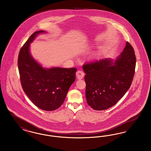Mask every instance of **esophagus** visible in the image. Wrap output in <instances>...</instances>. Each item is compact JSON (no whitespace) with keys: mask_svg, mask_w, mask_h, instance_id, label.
Segmentation results:
<instances>
[{"mask_svg":"<svg viewBox=\"0 0 151 151\" xmlns=\"http://www.w3.org/2000/svg\"><path fill=\"white\" fill-rule=\"evenodd\" d=\"M76 76H77V78L78 79H82L83 78L84 73L82 70H79L76 73Z\"/></svg>","mask_w":151,"mask_h":151,"instance_id":"1","label":"esophagus"}]
</instances>
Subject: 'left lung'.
<instances>
[{
    "instance_id": "left-lung-1",
    "label": "left lung",
    "mask_w": 151,
    "mask_h": 151,
    "mask_svg": "<svg viewBox=\"0 0 151 151\" xmlns=\"http://www.w3.org/2000/svg\"><path fill=\"white\" fill-rule=\"evenodd\" d=\"M128 42L114 61L111 59L84 64L87 102L95 110L115 105L129 89L134 77L136 58Z\"/></svg>"
}]
</instances>
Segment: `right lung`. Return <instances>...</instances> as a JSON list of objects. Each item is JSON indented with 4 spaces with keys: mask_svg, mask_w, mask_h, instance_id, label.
I'll return each instance as SVG.
<instances>
[{
    "mask_svg": "<svg viewBox=\"0 0 151 151\" xmlns=\"http://www.w3.org/2000/svg\"><path fill=\"white\" fill-rule=\"evenodd\" d=\"M35 32L21 47L18 58L21 83L24 93L34 105L45 111H54L63 104L70 86L76 80L77 69L44 68L29 52L30 44L40 34Z\"/></svg>",
    "mask_w": 151,
    "mask_h": 151,
    "instance_id": "obj_1",
    "label": "right lung"
}]
</instances>
